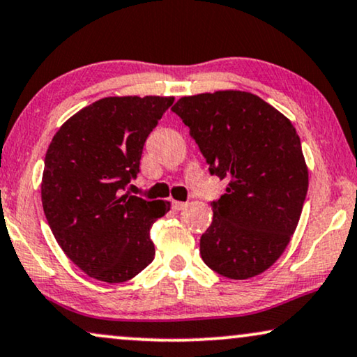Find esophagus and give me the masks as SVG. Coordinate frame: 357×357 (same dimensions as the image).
<instances>
[{"mask_svg":"<svg viewBox=\"0 0 357 357\" xmlns=\"http://www.w3.org/2000/svg\"><path fill=\"white\" fill-rule=\"evenodd\" d=\"M171 206H173V211H181L183 207H186V202H181V201H173V204H171Z\"/></svg>","mask_w":357,"mask_h":357,"instance_id":"1","label":"esophagus"}]
</instances>
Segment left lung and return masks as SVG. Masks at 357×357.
<instances>
[{"label": "left lung", "mask_w": 357, "mask_h": 357, "mask_svg": "<svg viewBox=\"0 0 357 357\" xmlns=\"http://www.w3.org/2000/svg\"><path fill=\"white\" fill-rule=\"evenodd\" d=\"M171 111L189 127L208 173L228 181L211 202L204 263L223 278H255L284 253L305 202L308 171L296 127L245 91L186 96Z\"/></svg>", "instance_id": "obj_1"}]
</instances>
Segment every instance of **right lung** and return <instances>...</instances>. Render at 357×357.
<instances>
[{
    "mask_svg": "<svg viewBox=\"0 0 357 357\" xmlns=\"http://www.w3.org/2000/svg\"><path fill=\"white\" fill-rule=\"evenodd\" d=\"M174 98H104L70 117L52 139L42 206L65 255L89 278L126 282L155 258L150 228L169 202L126 194L142 151Z\"/></svg>",
    "mask_w": 357,
    "mask_h": 357,
    "instance_id": "1",
    "label": "right lung"
}]
</instances>
